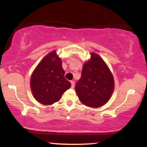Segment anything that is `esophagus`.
<instances>
[{"label": "esophagus", "instance_id": "obj_1", "mask_svg": "<svg viewBox=\"0 0 147 147\" xmlns=\"http://www.w3.org/2000/svg\"><path fill=\"white\" fill-rule=\"evenodd\" d=\"M70 83H71V87L73 88L75 87V82H74V81H71V82H70Z\"/></svg>", "mask_w": 147, "mask_h": 147}]
</instances>
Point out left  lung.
I'll list each match as a JSON object with an SVG mask.
<instances>
[{"instance_id": "obj_1", "label": "left lung", "mask_w": 147, "mask_h": 147, "mask_svg": "<svg viewBox=\"0 0 147 147\" xmlns=\"http://www.w3.org/2000/svg\"><path fill=\"white\" fill-rule=\"evenodd\" d=\"M84 64L76 93L84 105L98 108L109 102L114 90V79L104 60L96 53Z\"/></svg>"}]
</instances>
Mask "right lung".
Listing matches in <instances>:
<instances>
[{
  "instance_id": "add662e5",
  "label": "right lung",
  "mask_w": 147,
  "mask_h": 147,
  "mask_svg": "<svg viewBox=\"0 0 147 147\" xmlns=\"http://www.w3.org/2000/svg\"><path fill=\"white\" fill-rule=\"evenodd\" d=\"M64 75L61 60L55 50L50 52L32 75L30 87L35 99L44 105H51L59 101L63 92L71 86Z\"/></svg>"
}]
</instances>
